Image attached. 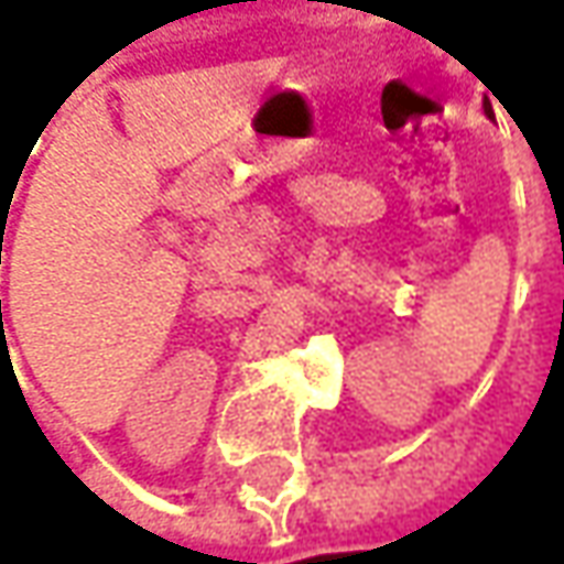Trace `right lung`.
Returning <instances> with one entry per match:
<instances>
[{"mask_svg": "<svg viewBox=\"0 0 564 564\" xmlns=\"http://www.w3.org/2000/svg\"><path fill=\"white\" fill-rule=\"evenodd\" d=\"M0 314H2V301H0Z\"/></svg>", "mask_w": 564, "mask_h": 564, "instance_id": "1", "label": "right lung"}]
</instances>
